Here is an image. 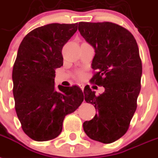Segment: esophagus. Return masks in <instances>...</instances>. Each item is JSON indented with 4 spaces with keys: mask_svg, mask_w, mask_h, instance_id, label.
Returning <instances> with one entry per match:
<instances>
[{
    "mask_svg": "<svg viewBox=\"0 0 158 158\" xmlns=\"http://www.w3.org/2000/svg\"><path fill=\"white\" fill-rule=\"evenodd\" d=\"M79 85V87H80V88L81 89V90H83V89H84V85H83V84H79V85Z\"/></svg>",
    "mask_w": 158,
    "mask_h": 158,
    "instance_id": "34e87169",
    "label": "esophagus"
}]
</instances>
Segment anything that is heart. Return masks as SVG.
I'll list each match as a JSON object with an SVG mask.
<instances>
[{"label":"heart","mask_w":158,"mask_h":158,"mask_svg":"<svg viewBox=\"0 0 158 158\" xmlns=\"http://www.w3.org/2000/svg\"><path fill=\"white\" fill-rule=\"evenodd\" d=\"M77 78H79V79H81V78L84 77V73L81 71L77 72Z\"/></svg>","instance_id":"b5f03b06"}]
</instances>
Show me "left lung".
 <instances>
[{
	"instance_id": "left-lung-1",
	"label": "left lung",
	"mask_w": 158,
	"mask_h": 158,
	"mask_svg": "<svg viewBox=\"0 0 158 158\" xmlns=\"http://www.w3.org/2000/svg\"><path fill=\"white\" fill-rule=\"evenodd\" d=\"M78 30L95 50L91 65L96 73L90 81L105 88L96 96L85 87V100L94 105L97 114L83 128L92 140L110 144L127 132L137 106L142 75L137 43L130 31L109 22H81Z\"/></svg>"
}]
</instances>
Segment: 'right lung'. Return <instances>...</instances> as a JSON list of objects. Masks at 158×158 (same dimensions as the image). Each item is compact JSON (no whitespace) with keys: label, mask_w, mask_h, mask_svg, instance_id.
Instances as JSON below:
<instances>
[{"label":"right lung","mask_w":158,"mask_h":158,"mask_svg":"<svg viewBox=\"0 0 158 158\" xmlns=\"http://www.w3.org/2000/svg\"><path fill=\"white\" fill-rule=\"evenodd\" d=\"M77 30V23H52L27 34L13 68L15 110L23 131L36 141L57 137L64 117L84 100L77 85L55 88V69L63 65L62 48Z\"/></svg>","instance_id":"obj_1"}]
</instances>
